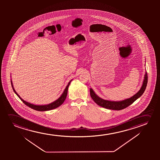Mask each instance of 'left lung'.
Masks as SVG:
<instances>
[{"instance_id":"8db88e82","label":"left lung","mask_w":160,"mask_h":160,"mask_svg":"<svg viewBox=\"0 0 160 160\" xmlns=\"http://www.w3.org/2000/svg\"><path fill=\"white\" fill-rule=\"evenodd\" d=\"M147 83H148V74L146 72L142 86L140 90L136 94H134L133 96L132 97L126 99L123 101L114 102V101L104 100L98 96L94 93L92 88H90V95L94 102L102 107L104 108L108 109L120 110L129 106L143 94L147 88Z\"/></svg>"}]
</instances>
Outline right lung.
Wrapping results in <instances>:
<instances>
[{"label": "right lung", "instance_id": "1", "mask_svg": "<svg viewBox=\"0 0 160 160\" xmlns=\"http://www.w3.org/2000/svg\"><path fill=\"white\" fill-rule=\"evenodd\" d=\"M72 81V80L69 81V82L68 83L67 86H66L65 90H64V92H63V93H62V94L61 97H59V98L57 99L56 101H54L52 103L48 104V105H34V104L28 103V102H26V101H24V100H23V99L20 97V96L17 93V92H16L14 88H13L12 82L11 80V83L13 91L15 93L16 95L19 97V98L24 103V104H26V105H27L28 107L31 108L33 109L38 110V111H40V112H43V111H48V110H50L54 109L55 108H57L60 105H61L62 104H63V103L64 101H65V99H66L67 96L68 87H69V86L70 85V82Z\"/></svg>", "mask_w": 160, "mask_h": 160}]
</instances>
